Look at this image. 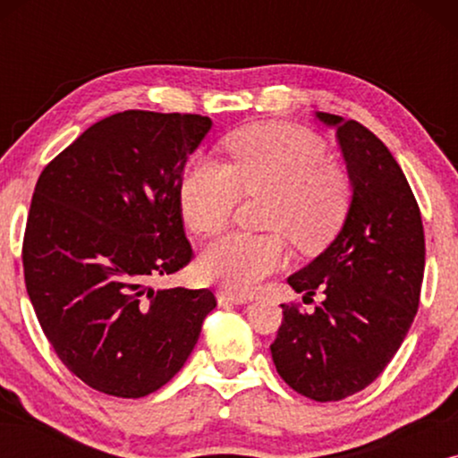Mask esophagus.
Returning a JSON list of instances; mask_svg holds the SVG:
<instances>
[{"mask_svg": "<svg viewBox=\"0 0 458 458\" xmlns=\"http://www.w3.org/2000/svg\"><path fill=\"white\" fill-rule=\"evenodd\" d=\"M216 298H218V304H246L252 300L250 296H243V293H235L229 290H218Z\"/></svg>", "mask_w": 458, "mask_h": 458, "instance_id": "34e87169", "label": "esophagus"}]
</instances>
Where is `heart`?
I'll list each match as a JSON object with an SVG mask.
<instances>
[{
  "label": "heart",
  "mask_w": 458,
  "mask_h": 458,
  "mask_svg": "<svg viewBox=\"0 0 458 458\" xmlns=\"http://www.w3.org/2000/svg\"><path fill=\"white\" fill-rule=\"evenodd\" d=\"M229 166L196 158L179 187L181 215L199 235L227 227L242 193H267L265 227L277 233H229L210 243L199 260L208 281L250 293L287 260L284 233L304 252L327 246L352 204L348 174L331 162L321 137L293 124L262 123L225 141Z\"/></svg>",
  "instance_id": "heart-1"
}]
</instances>
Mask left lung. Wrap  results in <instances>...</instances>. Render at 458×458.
<instances>
[{"mask_svg":"<svg viewBox=\"0 0 458 458\" xmlns=\"http://www.w3.org/2000/svg\"><path fill=\"white\" fill-rule=\"evenodd\" d=\"M317 118L335 127L352 204L329 248L287 279L304 300L321 292L323 302L312 312L281 304L271 354L292 390L335 403L373 384L409 334L421 296L425 235L409 181L384 141L356 121L327 112Z\"/></svg>","mask_w":458,"mask_h":458,"instance_id":"8db88e82","label":"left lung"}]
</instances>
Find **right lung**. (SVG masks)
I'll return each mask as SVG.
<instances>
[{"instance_id": "obj_1", "label": "right lung", "mask_w": 458, "mask_h": 458, "mask_svg": "<svg viewBox=\"0 0 458 458\" xmlns=\"http://www.w3.org/2000/svg\"><path fill=\"white\" fill-rule=\"evenodd\" d=\"M210 127L199 114L124 110L91 124L39 174L24 284L58 359L93 390H158L216 306L210 290L152 287L193 259L181 173Z\"/></svg>"}]
</instances>
